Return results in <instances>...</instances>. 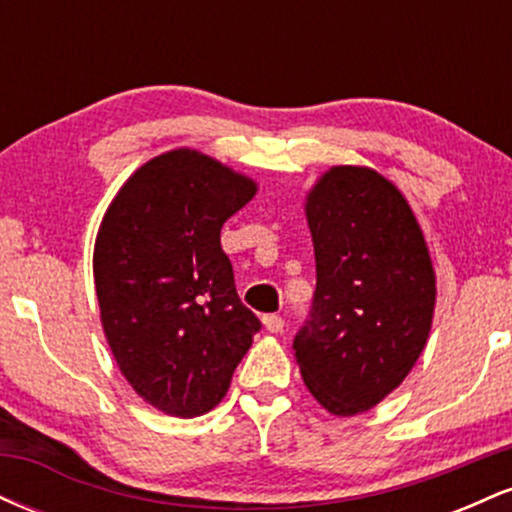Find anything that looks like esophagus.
<instances>
[{"instance_id":"obj_1","label":"esophagus","mask_w":512,"mask_h":512,"mask_svg":"<svg viewBox=\"0 0 512 512\" xmlns=\"http://www.w3.org/2000/svg\"><path fill=\"white\" fill-rule=\"evenodd\" d=\"M262 322H264V327H267V330L272 334H281V332H284V327H286L284 317H281V315H264Z\"/></svg>"}]
</instances>
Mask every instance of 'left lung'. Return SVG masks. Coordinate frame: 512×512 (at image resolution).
<instances>
[{"label": "left lung", "mask_w": 512, "mask_h": 512, "mask_svg": "<svg viewBox=\"0 0 512 512\" xmlns=\"http://www.w3.org/2000/svg\"><path fill=\"white\" fill-rule=\"evenodd\" d=\"M305 216L317 286L293 351L310 395L354 416L402 385L424 351L436 272L407 199L375 170L330 168Z\"/></svg>", "instance_id": "1"}]
</instances>
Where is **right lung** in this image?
<instances>
[{
	"instance_id": "obj_1",
	"label": "right lung",
	"mask_w": 512,
	"mask_h": 512,
	"mask_svg": "<svg viewBox=\"0 0 512 512\" xmlns=\"http://www.w3.org/2000/svg\"><path fill=\"white\" fill-rule=\"evenodd\" d=\"M255 180L192 149L144 163L105 211L93 279L105 339L127 383L170 416L207 414L262 322L240 303L221 226Z\"/></svg>"
}]
</instances>
